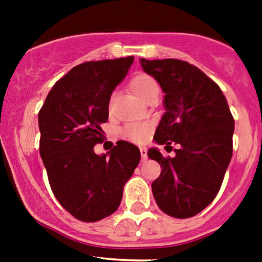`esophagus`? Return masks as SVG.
<instances>
[{
	"label": "esophagus",
	"mask_w": 262,
	"mask_h": 262,
	"mask_svg": "<svg viewBox=\"0 0 262 262\" xmlns=\"http://www.w3.org/2000/svg\"><path fill=\"white\" fill-rule=\"evenodd\" d=\"M139 150H140V156H142V159L143 161H145V159H147V148L140 147Z\"/></svg>",
	"instance_id": "esophagus-1"
}]
</instances>
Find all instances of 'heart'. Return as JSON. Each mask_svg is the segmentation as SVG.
Listing matches in <instances>:
<instances>
[{"instance_id":"heart-1","label":"heart","mask_w":262,"mask_h":262,"mask_svg":"<svg viewBox=\"0 0 262 262\" xmlns=\"http://www.w3.org/2000/svg\"><path fill=\"white\" fill-rule=\"evenodd\" d=\"M130 88L139 98L143 100L150 96L154 92L158 90V85L152 76L147 75V74H137L133 76L130 80ZM149 132V124L147 123H130L126 124L123 129V134L128 139L134 140V142H143L145 140Z\"/></svg>"}]
</instances>
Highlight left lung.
Returning <instances> with one entry per match:
<instances>
[{
  "label": "left lung",
  "instance_id": "left-lung-1",
  "mask_svg": "<svg viewBox=\"0 0 262 262\" xmlns=\"http://www.w3.org/2000/svg\"><path fill=\"white\" fill-rule=\"evenodd\" d=\"M140 65L164 93L166 112L154 142L166 149L178 144L173 158L157 148L148 150L162 167L152 183L154 200L176 219L196 216L221 188L232 157L235 120L219 85L194 65L177 59H140Z\"/></svg>",
  "mask_w": 262,
  "mask_h": 262
}]
</instances>
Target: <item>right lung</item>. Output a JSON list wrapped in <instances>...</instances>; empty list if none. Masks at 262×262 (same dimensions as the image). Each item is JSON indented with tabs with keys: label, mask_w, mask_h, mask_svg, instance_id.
I'll use <instances>...</instances> for the list:
<instances>
[{
	"label": "right lung",
	"mask_w": 262,
	"mask_h": 262,
	"mask_svg": "<svg viewBox=\"0 0 262 262\" xmlns=\"http://www.w3.org/2000/svg\"><path fill=\"white\" fill-rule=\"evenodd\" d=\"M133 61L128 56L75 66L52 86L38 113L40 156L51 189L80 221H99L118 210L140 161L138 147L124 140L106 154L94 153L103 142L110 95Z\"/></svg>",
	"instance_id": "add662e5"
}]
</instances>
